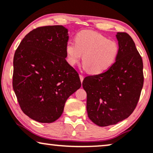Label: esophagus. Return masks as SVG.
I'll return each instance as SVG.
<instances>
[{
	"label": "esophagus",
	"mask_w": 153,
	"mask_h": 153,
	"mask_svg": "<svg viewBox=\"0 0 153 153\" xmlns=\"http://www.w3.org/2000/svg\"><path fill=\"white\" fill-rule=\"evenodd\" d=\"M79 76H80V81H81V82H82L83 80H84V76H83L82 75H80H80H79Z\"/></svg>",
	"instance_id": "1"
}]
</instances>
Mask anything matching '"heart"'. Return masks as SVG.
Returning a JSON list of instances; mask_svg holds the SVG:
<instances>
[{
  "label": "heart",
  "mask_w": 153,
  "mask_h": 153,
  "mask_svg": "<svg viewBox=\"0 0 153 153\" xmlns=\"http://www.w3.org/2000/svg\"><path fill=\"white\" fill-rule=\"evenodd\" d=\"M119 45L102 34L90 30H81L76 34L75 42H67L66 61L71 66L80 62L82 56L85 69L91 74H100L108 70L117 60Z\"/></svg>",
  "instance_id": "b5f03b06"
}]
</instances>
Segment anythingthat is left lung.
<instances>
[{
    "label": "left lung",
    "mask_w": 153,
    "mask_h": 153,
    "mask_svg": "<svg viewBox=\"0 0 153 153\" xmlns=\"http://www.w3.org/2000/svg\"><path fill=\"white\" fill-rule=\"evenodd\" d=\"M119 54L104 73L85 77L89 119L100 127L113 125L127 118L138 104L143 85V61L129 34L118 32Z\"/></svg>",
    "instance_id": "8db88e82"
}]
</instances>
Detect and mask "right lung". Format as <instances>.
I'll use <instances>...</instances> for the list:
<instances>
[{"instance_id": "right-lung-1", "label": "right lung", "mask_w": 153, "mask_h": 153, "mask_svg": "<svg viewBox=\"0 0 153 153\" xmlns=\"http://www.w3.org/2000/svg\"><path fill=\"white\" fill-rule=\"evenodd\" d=\"M68 30L46 26L30 31L15 51L13 87L24 114L42 123L62 115L67 99L81 87L78 72L66 62Z\"/></svg>"}]
</instances>
